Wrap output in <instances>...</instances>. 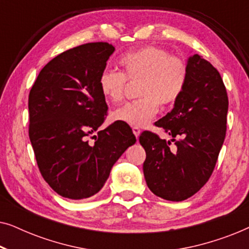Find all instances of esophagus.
Here are the masks:
<instances>
[{"instance_id":"obj_1","label":"esophagus","mask_w":249,"mask_h":249,"mask_svg":"<svg viewBox=\"0 0 249 249\" xmlns=\"http://www.w3.org/2000/svg\"><path fill=\"white\" fill-rule=\"evenodd\" d=\"M141 129H139L138 127H132V132H134V135L136 136V137H139V135H141Z\"/></svg>"}]
</instances>
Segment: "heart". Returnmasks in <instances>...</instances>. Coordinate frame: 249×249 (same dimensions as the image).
<instances>
[{"mask_svg": "<svg viewBox=\"0 0 249 249\" xmlns=\"http://www.w3.org/2000/svg\"><path fill=\"white\" fill-rule=\"evenodd\" d=\"M121 72L105 70L98 78V88L108 103L124 98L127 80H141L138 95L142 98L118 107L112 119L131 127L148 124L162 107L173 105L181 97L188 80V67L181 57L170 55L156 46H142L124 53L119 59Z\"/></svg>", "mask_w": 249, "mask_h": 249, "instance_id": "heart-1", "label": "heart"}]
</instances>
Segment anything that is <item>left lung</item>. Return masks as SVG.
Here are the masks:
<instances>
[{
	"label": "left lung",
	"mask_w": 249,
	"mask_h": 249,
	"mask_svg": "<svg viewBox=\"0 0 249 249\" xmlns=\"http://www.w3.org/2000/svg\"><path fill=\"white\" fill-rule=\"evenodd\" d=\"M188 80L181 97L156 127L171 136L176 146L152 131L139 142L146 152V183L163 199L181 202L207 182L215 168L227 131L228 95L219 71L198 54L187 61Z\"/></svg>",
	"instance_id": "obj_1"
}]
</instances>
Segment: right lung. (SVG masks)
Here are the masks:
<instances>
[{
    "instance_id": "add662e5",
    "label": "right lung",
    "mask_w": 249,
    "mask_h": 249,
    "mask_svg": "<svg viewBox=\"0 0 249 249\" xmlns=\"http://www.w3.org/2000/svg\"><path fill=\"white\" fill-rule=\"evenodd\" d=\"M113 52L104 42L68 50L40 70L30 89L29 138L37 165L51 188L66 198L100 192L114 163L136 142L122 122L98 130L107 113L98 78ZM95 131L90 145L88 137Z\"/></svg>"
}]
</instances>
